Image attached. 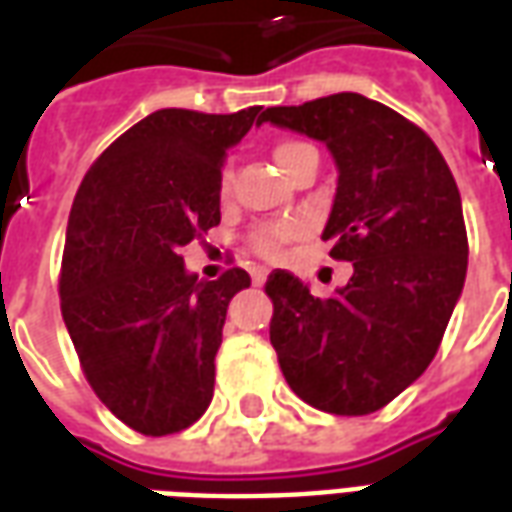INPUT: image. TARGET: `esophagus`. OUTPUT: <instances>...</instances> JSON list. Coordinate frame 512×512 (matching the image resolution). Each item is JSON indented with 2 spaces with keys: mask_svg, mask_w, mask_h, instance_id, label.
<instances>
[{
  "mask_svg": "<svg viewBox=\"0 0 512 512\" xmlns=\"http://www.w3.org/2000/svg\"><path fill=\"white\" fill-rule=\"evenodd\" d=\"M266 277H268V268L266 266H255V268H252V282H255V285H263V282H266Z\"/></svg>",
  "mask_w": 512,
  "mask_h": 512,
  "instance_id": "obj_1",
  "label": "esophagus"
}]
</instances>
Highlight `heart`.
Masks as SVG:
<instances>
[{
	"label": "heart",
	"mask_w": 512,
	"mask_h": 512,
	"mask_svg": "<svg viewBox=\"0 0 512 512\" xmlns=\"http://www.w3.org/2000/svg\"><path fill=\"white\" fill-rule=\"evenodd\" d=\"M304 147L301 142H279L274 147V158H277V164H282L285 158L293 153V150H299ZM233 189V169L224 167L222 169V178H219V194L227 197ZM299 233V224L296 222H268V224H260L255 233H252V249L260 252V255H274L279 246L290 241V238H296Z\"/></svg>",
	"instance_id": "heart-1"
}]
</instances>
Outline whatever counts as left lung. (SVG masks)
Here are the masks:
<instances>
[{
	"mask_svg": "<svg viewBox=\"0 0 512 512\" xmlns=\"http://www.w3.org/2000/svg\"><path fill=\"white\" fill-rule=\"evenodd\" d=\"M263 123L332 153L337 191L321 238L354 263L332 299L282 268L268 277L282 376L329 414L378 411L428 370L461 299L469 244L455 178L425 131L359 93L271 106Z\"/></svg>",
	"mask_w": 512,
	"mask_h": 512,
	"instance_id": "8db88e82",
	"label": "left lung"
}]
</instances>
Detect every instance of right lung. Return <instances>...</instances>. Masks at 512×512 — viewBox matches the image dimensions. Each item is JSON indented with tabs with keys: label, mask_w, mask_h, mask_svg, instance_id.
Masks as SVG:
<instances>
[{
	"label": "right lung",
	"mask_w": 512,
	"mask_h": 512,
	"mask_svg": "<svg viewBox=\"0 0 512 512\" xmlns=\"http://www.w3.org/2000/svg\"><path fill=\"white\" fill-rule=\"evenodd\" d=\"M260 109H158L106 147L73 200L62 321L95 395L145 436L178 433L211 406L227 307L252 279L230 268L200 282L178 252L222 219L224 158Z\"/></svg>",
	"instance_id": "1"
}]
</instances>
